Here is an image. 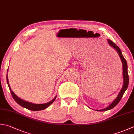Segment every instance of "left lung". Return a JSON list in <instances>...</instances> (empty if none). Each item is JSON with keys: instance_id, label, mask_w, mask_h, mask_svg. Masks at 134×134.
Returning <instances> with one entry per match:
<instances>
[{"instance_id": "8db88e82", "label": "left lung", "mask_w": 134, "mask_h": 134, "mask_svg": "<svg viewBox=\"0 0 134 134\" xmlns=\"http://www.w3.org/2000/svg\"><path fill=\"white\" fill-rule=\"evenodd\" d=\"M107 42H108L109 44L111 47V48L116 50L118 54L119 55L120 59H121V61L122 62V64L123 85H122V87L121 88V90H120L119 93L118 94L117 98L114 99V101L109 106L106 107V108H104L103 109H101V110H96V111H105L114 108V107L119 103L120 100H121V99L123 95H124L125 91L127 90L128 86V83H129V77H128V74L127 63L126 60L124 59V56H122L121 50H120V49L116 45V44L113 42L110 39H107Z\"/></svg>"}]
</instances>
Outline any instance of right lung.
<instances>
[{"mask_svg":"<svg viewBox=\"0 0 134 134\" xmlns=\"http://www.w3.org/2000/svg\"><path fill=\"white\" fill-rule=\"evenodd\" d=\"M9 70V69H8ZM8 70L7 73L8 72ZM6 78H7V85L9 86V90L10 91V92L12 93V95L13 96V99H14V100L17 102V103L20 105L21 106H22L24 108L27 109L28 110H32V111H39V110H42L45 109L47 107H48L51 104L53 103V102L54 101L55 99L56 98V96L54 97V99H52L51 101H50L48 103H43V104H35V103H31V102H29L27 101L24 100L20 98L19 97H18L13 92V91L12 90L11 88H10V86L9 85V80H8V76L7 74L6 76Z\"/></svg>","mask_w":134,"mask_h":134,"instance_id":"1","label":"right lung"}]
</instances>
